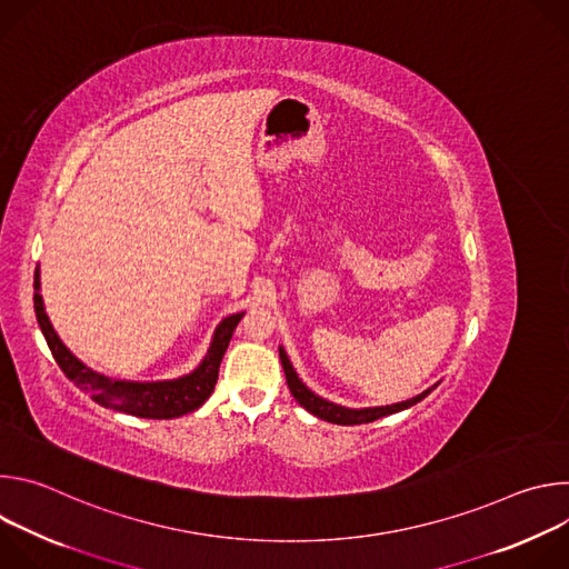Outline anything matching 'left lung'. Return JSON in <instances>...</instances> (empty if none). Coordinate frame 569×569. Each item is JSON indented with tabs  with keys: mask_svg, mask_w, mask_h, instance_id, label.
<instances>
[{
	"mask_svg": "<svg viewBox=\"0 0 569 569\" xmlns=\"http://www.w3.org/2000/svg\"><path fill=\"white\" fill-rule=\"evenodd\" d=\"M279 358H281V365H283V373H286V382L290 387V393L295 396V400L301 405V408L310 415H315L317 419H323L329 423H338V426H360V423H371L376 419H382V417H389V415H396V412H402L412 408V405L421 402L439 382H435L432 387L423 389L421 393L408 398V400H400V402H391V405H376V408H345V405H338V402H331L329 398H321L319 393H315L312 389H308L303 385V380L299 378V373L295 371L288 353L283 347H279Z\"/></svg>",
	"mask_w": 569,
	"mask_h": 569,
	"instance_id": "1",
	"label": "left lung"
}]
</instances>
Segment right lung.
Masks as SVG:
<instances>
[{
  "mask_svg": "<svg viewBox=\"0 0 569 569\" xmlns=\"http://www.w3.org/2000/svg\"><path fill=\"white\" fill-rule=\"evenodd\" d=\"M33 290H36L33 308H36L40 331L62 373L78 389L90 393L92 400L103 405V408L132 415L139 419H178L198 410L200 405L211 396L218 380V369L229 347V340L233 336V329L238 327L242 315H246V312H233L218 323L204 358L193 371L171 380H119L90 369L62 345L44 310V301L40 295V268H36Z\"/></svg>",
  "mask_w": 569,
  "mask_h": 569,
  "instance_id": "add662e5",
  "label": "right lung"
}]
</instances>
